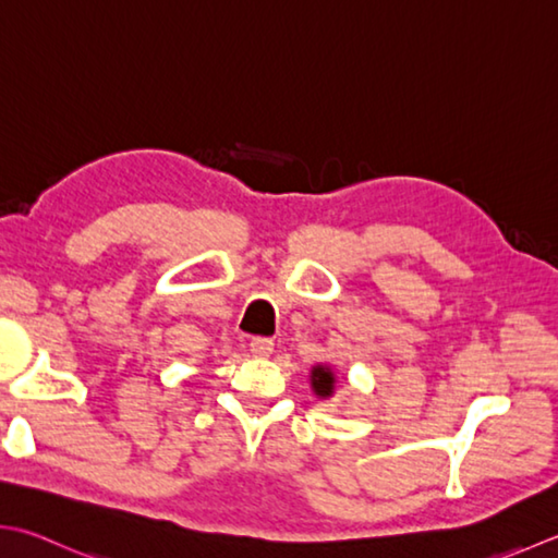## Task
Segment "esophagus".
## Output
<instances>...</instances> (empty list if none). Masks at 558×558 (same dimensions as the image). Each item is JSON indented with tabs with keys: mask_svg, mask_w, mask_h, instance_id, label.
Returning <instances> with one entry per match:
<instances>
[{
	"mask_svg": "<svg viewBox=\"0 0 558 558\" xmlns=\"http://www.w3.org/2000/svg\"><path fill=\"white\" fill-rule=\"evenodd\" d=\"M272 345H276L272 343V338H266V336H254L248 343L251 353H254L256 357H268L272 353Z\"/></svg>",
	"mask_w": 558,
	"mask_h": 558,
	"instance_id": "obj_1",
	"label": "esophagus"
}]
</instances>
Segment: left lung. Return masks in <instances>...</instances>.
Instances as JSON below:
<instances>
[{
    "mask_svg": "<svg viewBox=\"0 0 558 558\" xmlns=\"http://www.w3.org/2000/svg\"><path fill=\"white\" fill-rule=\"evenodd\" d=\"M312 387L319 397H329L333 389V375L326 367H314L312 373Z\"/></svg>",
    "mask_w": 558,
    "mask_h": 558,
    "instance_id": "obj_1",
    "label": "left lung"
}]
</instances>
